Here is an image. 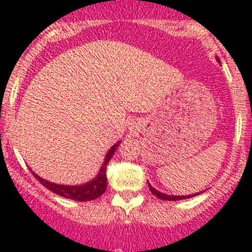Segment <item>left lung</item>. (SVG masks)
Masks as SVG:
<instances>
[{"label":"left lung","mask_w":252,"mask_h":252,"mask_svg":"<svg viewBox=\"0 0 252 252\" xmlns=\"http://www.w3.org/2000/svg\"><path fill=\"white\" fill-rule=\"evenodd\" d=\"M149 188H150L151 193H153L154 195H157L158 198H160V199H164V201H182V199H187V198H192L194 197V195L199 194V193H197V194H190V195H169V194H165V193H161L159 192V190H157L155 188H153L151 187V184H149Z\"/></svg>","instance_id":"left-lung-1"}]
</instances>
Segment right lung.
<instances>
[{
    "mask_svg": "<svg viewBox=\"0 0 252 252\" xmlns=\"http://www.w3.org/2000/svg\"><path fill=\"white\" fill-rule=\"evenodd\" d=\"M120 141L116 142L115 145L108 150L106 158H104V161L102 164L101 169L98 171V175L95 178H93L91 182L86 184H81V186H63V184H55L48 182V180L40 178L39 175L35 174L34 171L31 170L32 175L39 180L40 183L43 184L45 188H48L49 190H51L53 193L58 195H62L64 198H69V199H73V201L78 202H86V201H93V199H97L98 197H101L104 192H106L107 188V175H106V166L108 164V161L111 160L112 155L115 154L116 149L119 148Z\"/></svg>",
    "mask_w": 252,
    "mask_h": 252,
    "instance_id": "obj_1",
    "label": "right lung"
}]
</instances>
